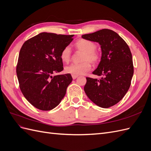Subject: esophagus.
<instances>
[{"instance_id":"obj_1","label":"esophagus","mask_w":151,"mask_h":151,"mask_svg":"<svg viewBox=\"0 0 151 151\" xmlns=\"http://www.w3.org/2000/svg\"><path fill=\"white\" fill-rule=\"evenodd\" d=\"M72 77L73 79H76L77 77H78V76H75V75H72Z\"/></svg>"}]
</instances>
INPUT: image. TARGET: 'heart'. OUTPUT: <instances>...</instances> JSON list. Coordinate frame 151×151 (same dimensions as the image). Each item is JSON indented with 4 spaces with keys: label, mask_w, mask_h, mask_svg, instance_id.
<instances>
[{
    "label": "heart",
    "mask_w": 151,
    "mask_h": 151,
    "mask_svg": "<svg viewBox=\"0 0 151 151\" xmlns=\"http://www.w3.org/2000/svg\"><path fill=\"white\" fill-rule=\"evenodd\" d=\"M74 46L79 51L83 52L81 60L84 61L80 63H72L67 66L65 68V72L72 75L79 76L84 74L91 70V62L98 63L101 59V53L96 49V44L91 40L81 39L75 43ZM60 58L62 62L68 63L71 58L70 48L68 47L63 48L60 53Z\"/></svg>",
    "instance_id": "1"
}]
</instances>
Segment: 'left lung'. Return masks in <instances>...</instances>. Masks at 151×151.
Here are the masks:
<instances>
[{
  "mask_svg": "<svg viewBox=\"0 0 151 151\" xmlns=\"http://www.w3.org/2000/svg\"><path fill=\"white\" fill-rule=\"evenodd\" d=\"M82 37L99 43L102 52L101 62L93 72L102 77L99 80L86 77L85 93L98 106L111 107L124 97L130 86L134 74L130 50L124 40L111 29H103Z\"/></svg>",
  "mask_w": 151,
  "mask_h": 151,
  "instance_id": "8db88e82",
  "label": "left lung"
}]
</instances>
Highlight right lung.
<instances>
[{
    "instance_id": "obj_1",
    "label": "right lung",
    "mask_w": 151,
    "mask_h": 151,
    "mask_svg": "<svg viewBox=\"0 0 151 151\" xmlns=\"http://www.w3.org/2000/svg\"><path fill=\"white\" fill-rule=\"evenodd\" d=\"M73 36L41 33L22 45L17 76L22 94L35 108L51 110L65 96L72 81L71 75H53L63 70L60 53L73 40Z\"/></svg>"
}]
</instances>
